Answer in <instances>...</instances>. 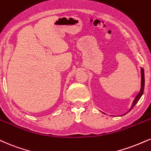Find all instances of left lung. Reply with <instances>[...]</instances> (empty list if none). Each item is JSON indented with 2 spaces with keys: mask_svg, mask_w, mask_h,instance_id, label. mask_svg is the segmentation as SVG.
Here are the masks:
<instances>
[{
  "mask_svg": "<svg viewBox=\"0 0 151 151\" xmlns=\"http://www.w3.org/2000/svg\"><path fill=\"white\" fill-rule=\"evenodd\" d=\"M144 86H145L144 70H143V69H141V90H140L139 93H138V95L137 96V97H136V99H134L133 104H132V107H131V108H130V110H129V112L131 110H132V108H133L135 106L136 104H137V103H138V101H139V99H141V96H142L143 93V91H144Z\"/></svg>",
  "mask_w": 151,
  "mask_h": 151,
  "instance_id": "left-lung-1",
  "label": "left lung"
}]
</instances>
